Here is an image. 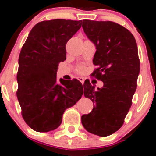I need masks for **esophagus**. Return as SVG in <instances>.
Segmentation results:
<instances>
[{"mask_svg":"<svg viewBox=\"0 0 156 156\" xmlns=\"http://www.w3.org/2000/svg\"><path fill=\"white\" fill-rule=\"evenodd\" d=\"M78 79L79 80V81H81V82L82 83V84H84V78H82V77H78Z\"/></svg>","mask_w":156,"mask_h":156,"instance_id":"obj_1","label":"esophagus"}]
</instances>
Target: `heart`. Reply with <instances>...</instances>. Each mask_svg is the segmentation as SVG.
<instances>
[{"label":"heart","mask_w":156,"mask_h":156,"mask_svg":"<svg viewBox=\"0 0 156 156\" xmlns=\"http://www.w3.org/2000/svg\"><path fill=\"white\" fill-rule=\"evenodd\" d=\"M83 71H84V67H82V66H80L77 69V72H79V73H81Z\"/></svg>","instance_id":"1"}]
</instances>
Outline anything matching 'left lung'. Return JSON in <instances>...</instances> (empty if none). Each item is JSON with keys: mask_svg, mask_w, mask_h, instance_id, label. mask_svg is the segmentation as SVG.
Instances as JSON below:
<instances>
[{"mask_svg": "<svg viewBox=\"0 0 156 156\" xmlns=\"http://www.w3.org/2000/svg\"><path fill=\"white\" fill-rule=\"evenodd\" d=\"M82 28L97 49L93 63L97 68L92 75L103 87L95 90L84 82V96L94 106L81 116V123L90 133L106 136L122 126L131 106L140 73L137 45L129 30L113 22L84 20Z\"/></svg>", "mask_w": 156, "mask_h": 156, "instance_id": "1", "label": "left lung"}]
</instances>
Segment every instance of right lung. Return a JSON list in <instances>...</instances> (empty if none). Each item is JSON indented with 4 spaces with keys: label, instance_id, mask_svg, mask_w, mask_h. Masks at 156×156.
I'll return each instance as SVG.
<instances>
[{
    "label": "right lung",
    "instance_id": "1",
    "mask_svg": "<svg viewBox=\"0 0 156 156\" xmlns=\"http://www.w3.org/2000/svg\"><path fill=\"white\" fill-rule=\"evenodd\" d=\"M81 23L60 19L40 22L31 30L22 48L16 96L23 119L35 131L57 128L65 110L83 95L78 80L56 81L59 63L66 59L67 41L79 30Z\"/></svg>",
    "mask_w": 156,
    "mask_h": 156
}]
</instances>
